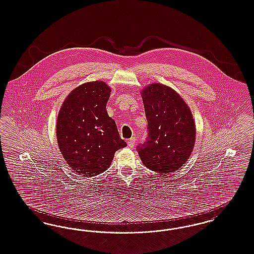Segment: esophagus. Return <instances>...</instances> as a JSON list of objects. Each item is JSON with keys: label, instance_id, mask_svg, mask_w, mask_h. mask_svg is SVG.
Here are the masks:
<instances>
[{"label": "esophagus", "instance_id": "34e87169", "mask_svg": "<svg viewBox=\"0 0 254 254\" xmlns=\"http://www.w3.org/2000/svg\"><path fill=\"white\" fill-rule=\"evenodd\" d=\"M135 142H136L135 138H131L130 139H128V141H127V145H128V147H130V148H133L134 145H135Z\"/></svg>", "mask_w": 254, "mask_h": 254}]
</instances>
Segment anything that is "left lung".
Returning a JSON list of instances; mask_svg holds the SVG:
<instances>
[{"label": "left lung", "mask_w": 254, "mask_h": 254, "mask_svg": "<svg viewBox=\"0 0 254 254\" xmlns=\"http://www.w3.org/2000/svg\"><path fill=\"white\" fill-rule=\"evenodd\" d=\"M148 137L138 153L148 169L167 174L181 169L192 154L195 124L190 108L174 89L154 83L141 90Z\"/></svg>", "instance_id": "1"}]
</instances>
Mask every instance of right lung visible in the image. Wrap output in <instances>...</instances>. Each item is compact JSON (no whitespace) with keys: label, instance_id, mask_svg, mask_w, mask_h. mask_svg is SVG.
Instances as JSON below:
<instances>
[{"label":"right lung","instance_id":"right-lung-1","mask_svg":"<svg viewBox=\"0 0 254 254\" xmlns=\"http://www.w3.org/2000/svg\"><path fill=\"white\" fill-rule=\"evenodd\" d=\"M111 88L102 81L77 86L65 99L57 120L62 156L78 174L93 177L109 169L117 150L127 146L108 116Z\"/></svg>","mask_w":254,"mask_h":254}]
</instances>
